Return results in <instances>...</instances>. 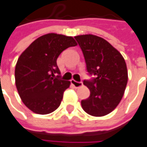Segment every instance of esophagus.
<instances>
[{"label": "esophagus", "mask_w": 147, "mask_h": 147, "mask_svg": "<svg viewBox=\"0 0 147 147\" xmlns=\"http://www.w3.org/2000/svg\"><path fill=\"white\" fill-rule=\"evenodd\" d=\"M71 84H72L74 88H76V89L80 88V87L83 86V83H82V82H77V81H75V80H74V79L71 80Z\"/></svg>", "instance_id": "34e87169"}]
</instances>
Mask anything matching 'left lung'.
Wrapping results in <instances>:
<instances>
[{
    "instance_id": "1",
    "label": "left lung",
    "mask_w": 147,
    "mask_h": 147,
    "mask_svg": "<svg viewBox=\"0 0 147 147\" xmlns=\"http://www.w3.org/2000/svg\"><path fill=\"white\" fill-rule=\"evenodd\" d=\"M92 80H84L90 95L81 101L83 110L93 116H104L115 110L124 95L128 81L125 61L121 53L102 37L76 36Z\"/></svg>"
}]
</instances>
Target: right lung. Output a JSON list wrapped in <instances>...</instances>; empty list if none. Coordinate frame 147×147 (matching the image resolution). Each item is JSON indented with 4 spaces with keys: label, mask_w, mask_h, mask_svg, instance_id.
<instances>
[{
    "label": "right lung",
    "mask_w": 147,
    "mask_h": 147,
    "mask_svg": "<svg viewBox=\"0 0 147 147\" xmlns=\"http://www.w3.org/2000/svg\"><path fill=\"white\" fill-rule=\"evenodd\" d=\"M77 42L73 37L47 33L37 38L20 55L15 68L18 94L26 107L39 115L57 110L70 81L62 80L57 59Z\"/></svg>",
    "instance_id": "1"
}]
</instances>
